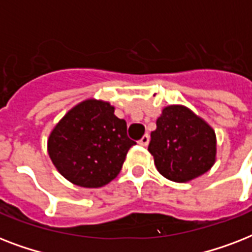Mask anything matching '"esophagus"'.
I'll use <instances>...</instances> for the list:
<instances>
[{
  "label": "esophagus",
  "mask_w": 252,
  "mask_h": 252,
  "mask_svg": "<svg viewBox=\"0 0 252 252\" xmlns=\"http://www.w3.org/2000/svg\"><path fill=\"white\" fill-rule=\"evenodd\" d=\"M149 140H150L149 134H144V136L141 137V140L138 141V144L142 146H148V144H149Z\"/></svg>",
  "instance_id": "1"
}]
</instances>
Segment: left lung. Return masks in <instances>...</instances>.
Here are the masks:
<instances>
[{"label": "left lung", "instance_id": "obj_1", "mask_svg": "<svg viewBox=\"0 0 252 252\" xmlns=\"http://www.w3.org/2000/svg\"><path fill=\"white\" fill-rule=\"evenodd\" d=\"M150 137L148 150L159 174L166 179L186 183L209 171L215 165V130L188 107H165Z\"/></svg>", "mask_w": 252, "mask_h": 252}]
</instances>
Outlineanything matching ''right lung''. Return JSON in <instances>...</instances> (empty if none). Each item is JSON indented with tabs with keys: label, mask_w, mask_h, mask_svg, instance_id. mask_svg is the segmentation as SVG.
<instances>
[{
	"label": "right lung",
	"mask_w": 252,
	"mask_h": 252,
	"mask_svg": "<svg viewBox=\"0 0 252 252\" xmlns=\"http://www.w3.org/2000/svg\"><path fill=\"white\" fill-rule=\"evenodd\" d=\"M108 102L90 98L70 108L49 133L47 150L57 171L70 183L99 188L114 180L136 144L126 123Z\"/></svg>",
	"instance_id": "right-lung-1"
}]
</instances>
